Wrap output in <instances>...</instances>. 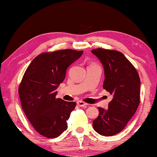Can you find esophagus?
<instances>
[{"label": "esophagus", "instance_id": "esophagus-1", "mask_svg": "<svg viewBox=\"0 0 157 157\" xmlns=\"http://www.w3.org/2000/svg\"><path fill=\"white\" fill-rule=\"evenodd\" d=\"M77 104H78V105L79 106V107H85V106L88 105V104H87V103L84 102H83V101H82V100L78 101V102H77Z\"/></svg>", "mask_w": 157, "mask_h": 157}]
</instances>
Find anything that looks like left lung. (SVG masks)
I'll list each match as a JSON object with an SVG mask.
<instances>
[{
    "mask_svg": "<svg viewBox=\"0 0 157 157\" xmlns=\"http://www.w3.org/2000/svg\"><path fill=\"white\" fill-rule=\"evenodd\" d=\"M105 71L103 89L113 95L108 109L98 107L99 115L93 121L95 132L111 136L123 130L140 103V80L136 69L123 53L113 50H91Z\"/></svg>",
    "mask_w": 157,
    "mask_h": 157,
    "instance_id": "obj_1",
    "label": "left lung"
}]
</instances>
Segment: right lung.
I'll list each match as a JSON object with an SVG mask.
<instances>
[{"mask_svg":"<svg viewBox=\"0 0 157 157\" xmlns=\"http://www.w3.org/2000/svg\"><path fill=\"white\" fill-rule=\"evenodd\" d=\"M83 54L71 49L44 52L32 61L18 87L21 106L36 131L45 137L59 136L67 129L75 102L57 98L56 89L66 77V69Z\"/></svg>","mask_w":157,"mask_h":157,"instance_id":"right-lung-1","label":"right lung"}]
</instances>
